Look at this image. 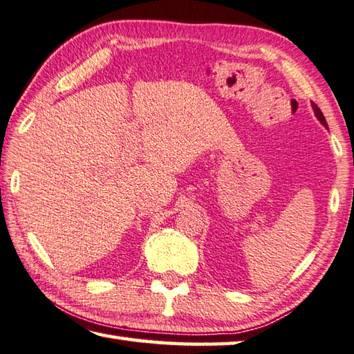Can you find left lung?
<instances>
[{
    "label": "left lung",
    "mask_w": 354,
    "mask_h": 354,
    "mask_svg": "<svg viewBox=\"0 0 354 354\" xmlns=\"http://www.w3.org/2000/svg\"><path fill=\"white\" fill-rule=\"evenodd\" d=\"M313 110H314V114H316V118L319 119L320 124H322L325 128H328V124H326V120H325V115L322 114V111L319 110V106L313 104Z\"/></svg>",
    "instance_id": "left-lung-1"
}]
</instances>
